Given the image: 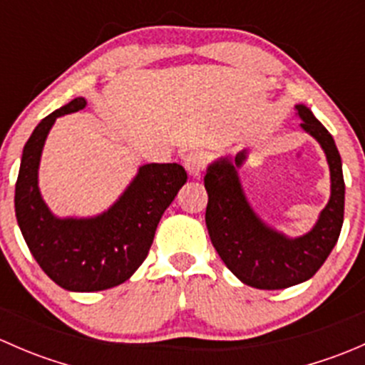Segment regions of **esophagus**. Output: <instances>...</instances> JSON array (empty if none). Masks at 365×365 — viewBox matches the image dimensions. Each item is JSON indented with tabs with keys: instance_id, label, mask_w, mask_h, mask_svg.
I'll use <instances>...</instances> for the list:
<instances>
[{
	"instance_id": "obj_1",
	"label": "esophagus",
	"mask_w": 365,
	"mask_h": 365,
	"mask_svg": "<svg viewBox=\"0 0 365 365\" xmlns=\"http://www.w3.org/2000/svg\"><path fill=\"white\" fill-rule=\"evenodd\" d=\"M183 164H185L187 173H189L190 176H200L201 173H203V169L206 168V155L203 152H190L187 153Z\"/></svg>"
}]
</instances>
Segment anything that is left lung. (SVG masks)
<instances>
[{
	"label": "left lung",
	"mask_w": 365,
	"mask_h": 365,
	"mask_svg": "<svg viewBox=\"0 0 365 365\" xmlns=\"http://www.w3.org/2000/svg\"><path fill=\"white\" fill-rule=\"evenodd\" d=\"M300 127L311 134L327 155L330 168V200L309 233L289 238L259 219L242 189L238 168L247 150L235 159L220 157L208 165L206 227L220 259L244 284L257 289H284L311 279L322 268L339 238L344 219L342 162L330 132L304 104L295 106Z\"/></svg>",
	"instance_id": "obj_1"
}]
</instances>
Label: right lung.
<instances>
[{
	"label": "right lung",
	"mask_w": 365,
	"mask_h": 365,
	"mask_svg": "<svg viewBox=\"0 0 365 365\" xmlns=\"http://www.w3.org/2000/svg\"><path fill=\"white\" fill-rule=\"evenodd\" d=\"M77 97L43 118L29 135L16 183V217L43 272L68 292H102L127 281L148 256L162 213L187 182L180 164H145L111 208L95 217L54 215L38 189L43 145L56 118L81 111Z\"/></svg>",
	"instance_id": "add662e5"
}]
</instances>
